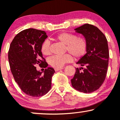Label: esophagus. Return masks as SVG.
<instances>
[{
  "label": "esophagus",
  "mask_w": 120,
  "mask_h": 120,
  "mask_svg": "<svg viewBox=\"0 0 120 120\" xmlns=\"http://www.w3.org/2000/svg\"><path fill=\"white\" fill-rule=\"evenodd\" d=\"M64 69V68H55V71H60V70H61V69Z\"/></svg>",
  "instance_id": "34e87169"
}]
</instances>
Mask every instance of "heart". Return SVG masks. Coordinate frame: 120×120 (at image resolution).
Masks as SVG:
<instances>
[{
	"mask_svg": "<svg viewBox=\"0 0 120 120\" xmlns=\"http://www.w3.org/2000/svg\"><path fill=\"white\" fill-rule=\"evenodd\" d=\"M56 39L59 42L66 45V51H68L76 59L83 56L87 51V42L83 37H77L75 34L69 33H61L57 35ZM41 52L45 55L51 53L50 45L49 41H45L41 46ZM73 57L71 54L67 53L63 55H54L49 57V65L55 68L63 67L65 64L69 63Z\"/></svg>",
	"mask_w": 120,
	"mask_h": 120,
	"instance_id": "heart-1",
	"label": "heart"
}]
</instances>
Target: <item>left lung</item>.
Wrapping results in <instances>:
<instances>
[{"mask_svg": "<svg viewBox=\"0 0 120 120\" xmlns=\"http://www.w3.org/2000/svg\"><path fill=\"white\" fill-rule=\"evenodd\" d=\"M87 42L86 53L77 62L81 66L75 68L71 79L72 87L81 93H91L101 86L106 77L108 66V42L104 34L97 27L86 24L75 29ZM81 68L83 71H80Z\"/></svg>", "mask_w": 120, "mask_h": 120, "instance_id": "1", "label": "left lung"}]
</instances>
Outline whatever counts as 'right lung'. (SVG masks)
<instances>
[{"label": "right lung", "instance_id": "1", "mask_svg": "<svg viewBox=\"0 0 120 120\" xmlns=\"http://www.w3.org/2000/svg\"><path fill=\"white\" fill-rule=\"evenodd\" d=\"M47 38L45 31L22 30L15 36L8 51L9 66L15 81L24 93L33 97L43 96L49 91L55 72L52 68H47L41 52V46ZM35 64L45 68L43 75L37 71Z\"/></svg>", "mask_w": 120, "mask_h": 120}]
</instances>
